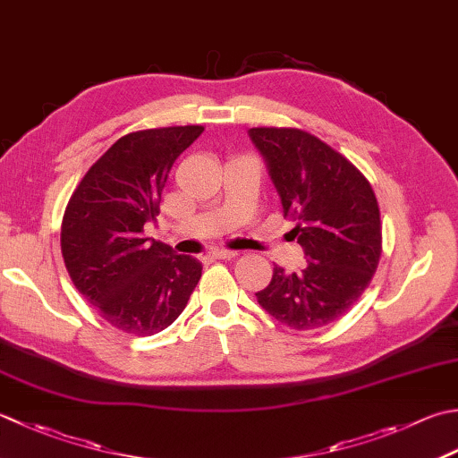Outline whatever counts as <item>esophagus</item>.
I'll return each mask as SVG.
<instances>
[{"instance_id": "esophagus-1", "label": "esophagus", "mask_w": 458, "mask_h": 458, "mask_svg": "<svg viewBox=\"0 0 458 458\" xmlns=\"http://www.w3.org/2000/svg\"><path fill=\"white\" fill-rule=\"evenodd\" d=\"M236 256H238V252H234V250H214L212 252V258H218V259H230Z\"/></svg>"}]
</instances>
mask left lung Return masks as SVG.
I'll use <instances>...</instances> for the list:
<instances>
[{
	"label": "left lung",
	"instance_id": "left-lung-1",
	"mask_svg": "<svg viewBox=\"0 0 458 458\" xmlns=\"http://www.w3.org/2000/svg\"><path fill=\"white\" fill-rule=\"evenodd\" d=\"M280 194L284 218L295 222L308 266L256 293L274 319L292 329L327 326L369 285L381 256L379 206L369 181L337 150L300 129L248 131Z\"/></svg>",
	"mask_w": 458,
	"mask_h": 458
}]
</instances>
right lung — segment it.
<instances>
[{
    "instance_id": "obj_1",
    "label": "right lung",
    "mask_w": 458,
    "mask_h": 458,
    "mask_svg": "<svg viewBox=\"0 0 458 458\" xmlns=\"http://www.w3.org/2000/svg\"><path fill=\"white\" fill-rule=\"evenodd\" d=\"M202 131L188 124L124 134L89 168L67 204L61 226L67 272L101 318L124 334L166 329L202 276L199 259L145 236L170 168Z\"/></svg>"
}]
</instances>
